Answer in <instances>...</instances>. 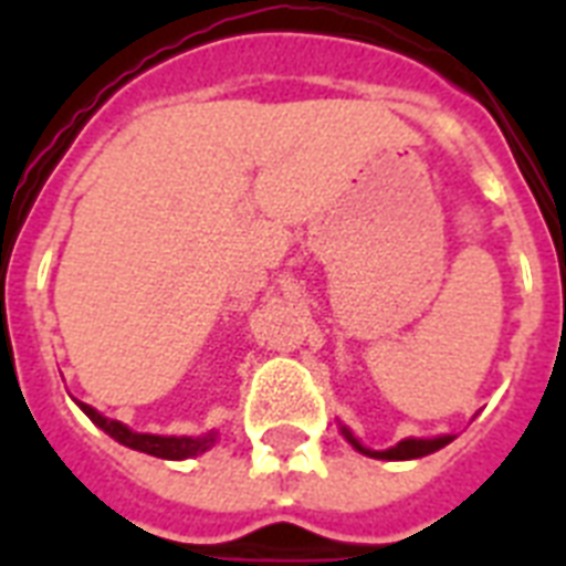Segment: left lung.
Segmentation results:
<instances>
[{"label":"left lung","mask_w":566,"mask_h":566,"mask_svg":"<svg viewBox=\"0 0 566 566\" xmlns=\"http://www.w3.org/2000/svg\"><path fill=\"white\" fill-rule=\"evenodd\" d=\"M340 431H344V438L349 440V443H353L358 452H364V455H370V458H385V461H408V458L431 455V452H438V449H443L449 440H452V434H440V438H405V440H399L396 447L376 452V449L361 447V443L353 438V431L349 429H340Z\"/></svg>","instance_id":"8db88e82"}]
</instances>
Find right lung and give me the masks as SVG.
I'll list each match as a JSON object with an SVG mask.
<instances>
[{"instance_id": "1", "label": "right lung", "mask_w": 566, "mask_h": 566, "mask_svg": "<svg viewBox=\"0 0 566 566\" xmlns=\"http://www.w3.org/2000/svg\"><path fill=\"white\" fill-rule=\"evenodd\" d=\"M87 417H91L96 426H99L105 434H111L114 440H119L123 447L137 449V452H146V455L155 458H167V461H181V458H193L202 455L205 449H211L217 443V431L211 434H205V438H164V434H140V431H132L128 426H123L119 420H108V417H102L96 408L91 405L78 402Z\"/></svg>"}]
</instances>
